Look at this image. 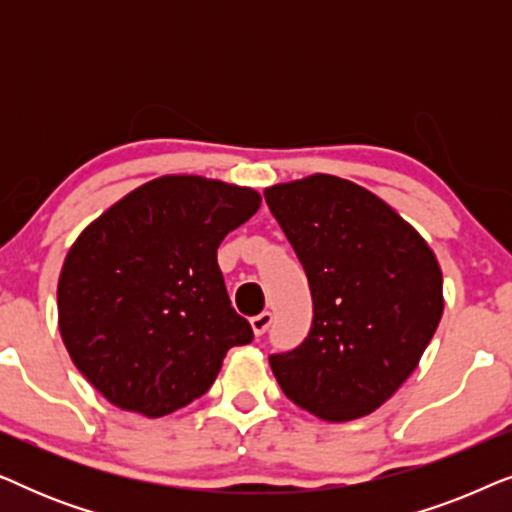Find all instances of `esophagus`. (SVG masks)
<instances>
[{
	"instance_id": "esophagus-1",
	"label": "esophagus",
	"mask_w": 512,
	"mask_h": 512,
	"mask_svg": "<svg viewBox=\"0 0 512 512\" xmlns=\"http://www.w3.org/2000/svg\"><path fill=\"white\" fill-rule=\"evenodd\" d=\"M272 324V312H261L256 317H251V328H254L256 335H263Z\"/></svg>"
}]
</instances>
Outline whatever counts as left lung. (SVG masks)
<instances>
[{
	"label": "left lung",
	"mask_w": 512,
	"mask_h": 512,
	"mask_svg": "<svg viewBox=\"0 0 512 512\" xmlns=\"http://www.w3.org/2000/svg\"><path fill=\"white\" fill-rule=\"evenodd\" d=\"M312 291L300 347L270 356L279 387L326 422L380 408L422 359L443 317V272L396 209L333 174L265 188Z\"/></svg>",
	"instance_id": "obj_1"
}]
</instances>
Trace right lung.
<instances>
[{
	"mask_svg": "<svg viewBox=\"0 0 512 512\" xmlns=\"http://www.w3.org/2000/svg\"><path fill=\"white\" fill-rule=\"evenodd\" d=\"M258 207L254 188L165 174L76 237L58 279V326L74 366L111 405L170 415L212 387L230 347L254 340L216 249Z\"/></svg>",
	"mask_w": 512,
	"mask_h": 512,
	"instance_id": "right-lung-1",
	"label": "right lung"
}]
</instances>
